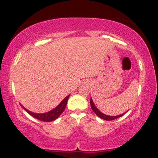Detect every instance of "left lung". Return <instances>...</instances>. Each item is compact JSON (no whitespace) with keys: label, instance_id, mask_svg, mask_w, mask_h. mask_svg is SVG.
<instances>
[{"label":"left lung","instance_id":"left-lung-1","mask_svg":"<svg viewBox=\"0 0 158 158\" xmlns=\"http://www.w3.org/2000/svg\"><path fill=\"white\" fill-rule=\"evenodd\" d=\"M90 106H91L92 110H93V111L94 112V113L97 114L98 117H100V118H102L103 119H105V120H108V121L114 120V119L119 118V117H122V116H123L125 114V113H124V114H120V115H118V116H108V115H106V114H102V112L99 111V110L97 108V107L94 106V102H93V100H92L91 98H90Z\"/></svg>","mask_w":158,"mask_h":158}]
</instances>
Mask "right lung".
<instances>
[{
  "label": "right lung",
  "instance_id": "1",
  "mask_svg": "<svg viewBox=\"0 0 158 158\" xmlns=\"http://www.w3.org/2000/svg\"><path fill=\"white\" fill-rule=\"evenodd\" d=\"M70 97V95L67 96L66 97L61 101V102L59 105L56 108H54L50 110V111L47 112V113H44V114H35V113H32V112L30 111L27 109H26L25 108H22L24 109L28 114H30L32 117H35L39 120L43 121V122H51V121L55 120L56 119H57L59 116L61 115V114L63 113L65 109V107L67 106V102H68V98Z\"/></svg>",
  "mask_w": 158,
  "mask_h": 158
}]
</instances>
